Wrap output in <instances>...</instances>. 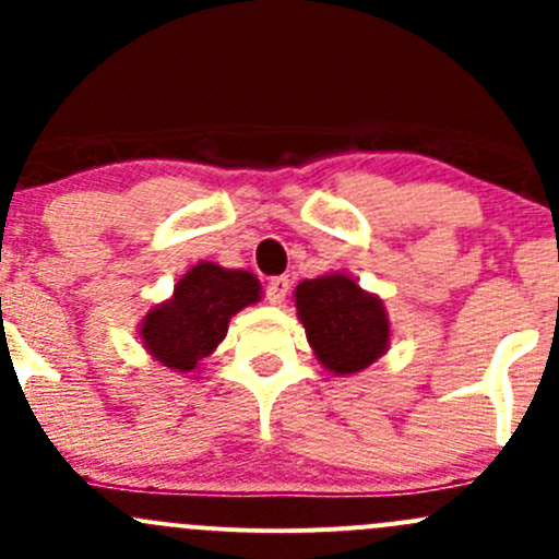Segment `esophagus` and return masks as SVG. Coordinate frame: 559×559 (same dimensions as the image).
Returning <instances> with one entry per match:
<instances>
[{
	"instance_id": "1",
	"label": "esophagus",
	"mask_w": 559,
	"mask_h": 559,
	"mask_svg": "<svg viewBox=\"0 0 559 559\" xmlns=\"http://www.w3.org/2000/svg\"><path fill=\"white\" fill-rule=\"evenodd\" d=\"M286 292H289V278H286V275H275V278H270L267 286H264V295H267V300L273 302V306H281V302L286 300Z\"/></svg>"
}]
</instances>
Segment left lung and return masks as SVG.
Here are the masks:
<instances>
[{
  "instance_id": "1",
  "label": "left lung",
  "mask_w": 559,
  "mask_h": 559,
  "mask_svg": "<svg viewBox=\"0 0 559 559\" xmlns=\"http://www.w3.org/2000/svg\"><path fill=\"white\" fill-rule=\"evenodd\" d=\"M295 306L316 359L337 376L373 365L389 348L384 302L343 273L302 281Z\"/></svg>"
}]
</instances>
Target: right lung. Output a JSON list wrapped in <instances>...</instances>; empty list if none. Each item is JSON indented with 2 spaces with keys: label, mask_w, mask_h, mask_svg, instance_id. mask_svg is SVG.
<instances>
[{
  "label": "right lung",
  "mask_w": 559,
  "mask_h": 559,
  "mask_svg": "<svg viewBox=\"0 0 559 559\" xmlns=\"http://www.w3.org/2000/svg\"><path fill=\"white\" fill-rule=\"evenodd\" d=\"M262 297L257 275L200 262L175 284L170 300L159 302L140 321L145 352L175 373L200 368L224 341L229 319Z\"/></svg>",
  "instance_id": "1"
}]
</instances>
